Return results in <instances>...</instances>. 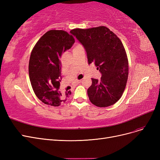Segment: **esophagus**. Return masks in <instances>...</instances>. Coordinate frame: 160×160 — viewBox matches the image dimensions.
Listing matches in <instances>:
<instances>
[{
	"instance_id": "esophagus-1",
	"label": "esophagus",
	"mask_w": 160,
	"mask_h": 160,
	"mask_svg": "<svg viewBox=\"0 0 160 160\" xmlns=\"http://www.w3.org/2000/svg\"><path fill=\"white\" fill-rule=\"evenodd\" d=\"M81 82V80H77V81H76V82H75V83L77 85V84L80 83Z\"/></svg>"
}]
</instances>
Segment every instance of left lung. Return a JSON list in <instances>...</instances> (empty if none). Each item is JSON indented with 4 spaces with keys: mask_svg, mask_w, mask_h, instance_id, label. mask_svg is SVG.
<instances>
[{
    "mask_svg": "<svg viewBox=\"0 0 160 160\" xmlns=\"http://www.w3.org/2000/svg\"><path fill=\"white\" fill-rule=\"evenodd\" d=\"M87 52L89 64L94 62L101 80L92 79L88 89L91 102L99 108L115 104L122 98L128 78V60L122 41L104 26L70 31Z\"/></svg>",
    "mask_w": 160,
    "mask_h": 160,
    "instance_id": "1",
    "label": "left lung"
}]
</instances>
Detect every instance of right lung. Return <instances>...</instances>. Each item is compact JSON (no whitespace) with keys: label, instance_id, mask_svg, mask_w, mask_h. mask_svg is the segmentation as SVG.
I'll return each instance as SVG.
<instances>
[{"label":"right lung","instance_id":"1","mask_svg":"<svg viewBox=\"0 0 160 160\" xmlns=\"http://www.w3.org/2000/svg\"><path fill=\"white\" fill-rule=\"evenodd\" d=\"M74 42L73 37L66 31L51 30L40 38L32 50L28 64L31 83L37 98L45 104L57 107L71 93L60 89V58Z\"/></svg>","mask_w":160,"mask_h":160}]
</instances>
